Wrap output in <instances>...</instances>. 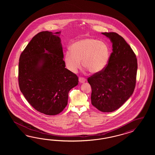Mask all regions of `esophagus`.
Wrapping results in <instances>:
<instances>
[{
  "instance_id": "1",
  "label": "esophagus",
  "mask_w": 155,
  "mask_h": 155,
  "mask_svg": "<svg viewBox=\"0 0 155 155\" xmlns=\"http://www.w3.org/2000/svg\"><path fill=\"white\" fill-rule=\"evenodd\" d=\"M86 81V80L84 78H83V77H80L79 78V82L80 83H82V84L84 83Z\"/></svg>"
}]
</instances>
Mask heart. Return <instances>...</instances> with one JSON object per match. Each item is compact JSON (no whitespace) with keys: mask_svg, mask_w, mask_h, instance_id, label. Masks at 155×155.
<instances>
[{"mask_svg":"<svg viewBox=\"0 0 155 155\" xmlns=\"http://www.w3.org/2000/svg\"><path fill=\"white\" fill-rule=\"evenodd\" d=\"M71 51H66L64 56L66 67L68 70L76 73L82 65L93 74L104 71L107 66L111 51L106 42L94 38L80 39L73 43Z\"/></svg>","mask_w":155,"mask_h":155,"instance_id":"heart-1","label":"heart"}]
</instances>
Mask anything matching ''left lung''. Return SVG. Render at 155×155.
I'll list each match as a JSON object with an SVG mask.
<instances>
[{"label":"left lung","instance_id":"left-lung-1","mask_svg":"<svg viewBox=\"0 0 155 155\" xmlns=\"http://www.w3.org/2000/svg\"><path fill=\"white\" fill-rule=\"evenodd\" d=\"M113 44L108 65L87 80L91 87V103L104 113L120 107L131 96L135 87L137 62L131 48L121 36L103 32Z\"/></svg>","mask_w":155,"mask_h":155}]
</instances>
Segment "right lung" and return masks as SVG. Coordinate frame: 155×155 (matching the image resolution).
Here are the masks:
<instances>
[{"label": "right lung", "mask_w": 155, "mask_h": 155, "mask_svg": "<svg viewBox=\"0 0 155 155\" xmlns=\"http://www.w3.org/2000/svg\"><path fill=\"white\" fill-rule=\"evenodd\" d=\"M60 33H38L19 58L20 91L33 108L48 115L63 111L69 91L78 84V77L65 68Z\"/></svg>", "instance_id": "add662e5"}]
</instances>
